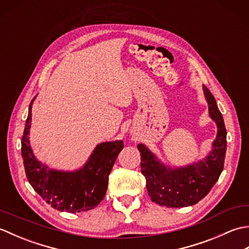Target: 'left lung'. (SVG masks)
<instances>
[{"instance_id": "1", "label": "left lung", "mask_w": 249, "mask_h": 249, "mask_svg": "<svg viewBox=\"0 0 249 249\" xmlns=\"http://www.w3.org/2000/svg\"><path fill=\"white\" fill-rule=\"evenodd\" d=\"M209 104V113L217 125L213 149L203 160L181 168H168L143 144H138L141 172L146 179V189L153 202L167 208H183L198 203L210 193L224 169L227 130L224 119L210 89L203 86Z\"/></svg>"}]
</instances>
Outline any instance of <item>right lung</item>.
<instances>
[{
  "instance_id": "add662e5",
  "label": "right lung",
  "mask_w": 249,
  "mask_h": 249,
  "mask_svg": "<svg viewBox=\"0 0 249 249\" xmlns=\"http://www.w3.org/2000/svg\"><path fill=\"white\" fill-rule=\"evenodd\" d=\"M33 100L30 104L21 140V153L29 183L47 203L61 212L78 213L94 209L107 192L109 174L119 153L124 147L123 141L98 144L86 165L77 171L64 172L49 169L36 160L30 145L28 135Z\"/></svg>"
}]
</instances>
